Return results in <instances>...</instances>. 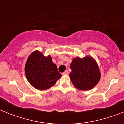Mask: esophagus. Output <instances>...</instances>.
<instances>
[{
	"instance_id": "1",
	"label": "esophagus",
	"mask_w": 124,
	"mask_h": 124,
	"mask_svg": "<svg viewBox=\"0 0 124 124\" xmlns=\"http://www.w3.org/2000/svg\"><path fill=\"white\" fill-rule=\"evenodd\" d=\"M68 71H65L64 73H63V75H68Z\"/></svg>"
}]
</instances>
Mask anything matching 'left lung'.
<instances>
[{"label": "left lung", "instance_id": "1", "mask_svg": "<svg viewBox=\"0 0 124 124\" xmlns=\"http://www.w3.org/2000/svg\"><path fill=\"white\" fill-rule=\"evenodd\" d=\"M70 77L78 89L87 91L96 86L101 78L97 63L90 56L74 58L70 66Z\"/></svg>", "mask_w": 124, "mask_h": 124}]
</instances>
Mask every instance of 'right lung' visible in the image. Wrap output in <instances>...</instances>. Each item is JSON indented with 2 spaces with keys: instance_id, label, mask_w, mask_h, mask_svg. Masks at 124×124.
Returning a JSON list of instances; mask_svg holds the SVG:
<instances>
[{
  "instance_id": "add662e5",
  "label": "right lung",
  "mask_w": 124,
  "mask_h": 124,
  "mask_svg": "<svg viewBox=\"0 0 124 124\" xmlns=\"http://www.w3.org/2000/svg\"><path fill=\"white\" fill-rule=\"evenodd\" d=\"M25 70L28 82L38 90L50 88L61 77L51 57L45 56L38 51H35L29 56Z\"/></svg>"
}]
</instances>
